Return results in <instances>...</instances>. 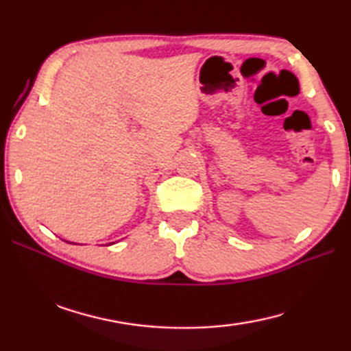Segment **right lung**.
I'll use <instances>...</instances> for the list:
<instances>
[{
	"label": "right lung",
	"instance_id": "1",
	"mask_svg": "<svg viewBox=\"0 0 351 351\" xmlns=\"http://www.w3.org/2000/svg\"><path fill=\"white\" fill-rule=\"evenodd\" d=\"M73 245H74V243H73ZM110 245H111V243H110Z\"/></svg>",
	"mask_w": 351,
	"mask_h": 351
}]
</instances>
